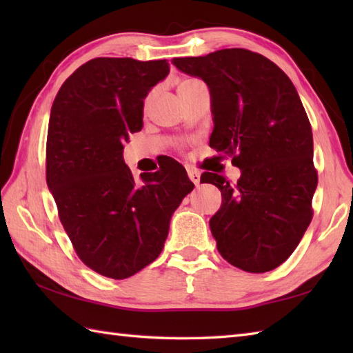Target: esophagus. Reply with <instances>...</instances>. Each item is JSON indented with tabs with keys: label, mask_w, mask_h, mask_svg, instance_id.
Masks as SVG:
<instances>
[{
	"label": "esophagus",
	"mask_w": 353,
	"mask_h": 353,
	"mask_svg": "<svg viewBox=\"0 0 353 353\" xmlns=\"http://www.w3.org/2000/svg\"><path fill=\"white\" fill-rule=\"evenodd\" d=\"M186 172H188V177L191 179V182L194 185H199L200 183V171L192 168V167H186Z\"/></svg>",
	"instance_id": "34e87169"
}]
</instances>
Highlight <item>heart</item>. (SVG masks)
<instances>
[{
    "label": "heart",
    "mask_w": 353,
    "mask_h": 353,
    "mask_svg": "<svg viewBox=\"0 0 353 353\" xmlns=\"http://www.w3.org/2000/svg\"><path fill=\"white\" fill-rule=\"evenodd\" d=\"M192 81H196V79H186V80H183V81H181V85H179V88H177V91L181 92L183 88H186L188 85H191ZM148 103H150V97H147V100H145V106H148Z\"/></svg>",
    "instance_id": "b5f03b06"
}]
</instances>
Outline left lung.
Here are the masks:
<instances>
[{
	"instance_id": "1",
	"label": "left lung",
	"mask_w": 353,
	"mask_h": 353,
	"mask_svg": "<svg viewBox=\"0 0 353 353\" xmlns=\"http://www.w3.org/2000/svg\"><path fill=\"white\" fill-rule=\"evenodd\" d=\"M172 63L209 86V145L241 170L235 185L215 172L201 174L223 197L209 221L216 249L244 272H270L291 256L308 229L319 181L311 124L296 88L270 59L244 48Z\"/></svg>"
}]
</instances>
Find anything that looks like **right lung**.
<instances>
[{"label": "right lung", "instance_id": "right-lung-1", "mask_svg": "<svg viewBox=\"0 0 353 353\" xmlns=\"http://www.w3.org/2000/svg\"><path fill=\"white\" fill-rule=\"evenodd\" d=\"M168 61L95 57L63 81L51 106L47 185L59 220L85 265L125 279L159 256L172 212L194 183L174 159L133 179L123 159L142 129L144 99Z\"/></svg>", "mask_w": 353, "mask_h": 353}]
</instances>
